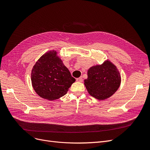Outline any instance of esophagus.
<instances>
[{"mask_svg": "<svg viewBox=\"0 0 150 150\" xmlns=\"http://www.w3.org/2000/svg\"><path fill=\"white\" fill-rule=\"evenodd\" d=\"M76 81L79 82H82V81H83L82 77H79V78H77V79H76Z\"/></svg>", "mask_w": 150, "mask_h": 150, "instance_id": "esophagus-1", "label": "esophagus"}]
</instances>
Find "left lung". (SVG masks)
Wrapping results in <instances>:
<instances>
[{
    "instance_id": "obj_1",
    "label": "left lung",
    "mask_w": 150,
    "mask_h": 150,
    "mask_svg": "<svg viewBox=\"0 0 150 150\" xmlns=\"http://www.w3.org/2000/svg\"><path fill=\"white\" fill-rule=\"evenodd\" d=\"M88 78L84 85L89 94L99 100L110 97L118 89L121 76L115 65L109 60L102 65L93 66L87 72Z\"/></svg>"
}]
</instances>
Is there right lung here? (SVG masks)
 <instances>
[{
	"mask_svg": "<svg viewBox=\"0 0 150 150\" xmlns=\"http://www.w3.org/2000/svg\"><path fill=\"white\" fill-rule=\"evenodd\" d=\"M31 81L34 90L40 97L52 101L66 95L76 79L57 52L50 51L42 55L33 66Z\"/></svg>",
	"mask_w": 150,
	"mask_h": 150,
	"instance_id": "right-lung-1",
	"label": "right lung"
}]
</instances>
